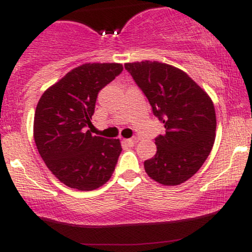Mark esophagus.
Returning a JSON list of instances; mask_svg holds the SVG:
<instances>
[{
  "instance_id": "obj_1",
  "label": "esophagus",
  "mask_w": 252,
  "mask_h": 252,
  "mask_svg": "<svg viewBox=\"0 0 252 252\" xmlns=\"http://www.w3.org/2000/svg\"><path fill=\"white\" fill-rule=\"evenodd\" d=\"M124 143L128 147H132L135 144V140H132V138H126V140H124Z\"/></svg>"
}]
</instances>
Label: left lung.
Returning a JSON list of instances; mask_svg holds the SVG:
<instances>
[{
    "label": "left lung",
    "mask_w": 252,
    "mask_h": 252,
    "mask_svg": "<svg viewBox=\"0 0 252 252\" xmlns=\"http://www.w3.org/2000/svg\"><path fill=\"white\" fill-rule=\"evenodd\" d=\"M124 67L166 129L155 138L154 158L144 161L147 174L164 186L187 181L200 169L215 143L212 99L189 74L168 63L144 60L126 63Z\"/></svg>",
    "instance_id": "8db88e82"
}]
</instances>
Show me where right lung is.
Segmentation results:
<instances>
[{
    "label": "right lung",
    "instance_id": "add662e5",
    "mask_svg": "<svg viewBox=\"0 0 252 252\" xmlns=\"http://www.w3.org/2000/svg\"><path fill=\"white\" fill-rule=\"evenodd\" d=\"M122 71V63H83L39 99L33 128L37 152L52 174L71 189H96L114 173L120 140L94 136L86 126L98 92Z\"/></svg>",
    "mask_w": 252,
    "mask_h": 252
}]
</instances>
